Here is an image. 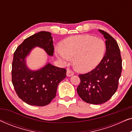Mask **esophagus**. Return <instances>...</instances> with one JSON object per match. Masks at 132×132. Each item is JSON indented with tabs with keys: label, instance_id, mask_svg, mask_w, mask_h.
<instances>
[{
	"label": "esophagus",
	"instance_id": "esophagus-1",
	"mask_svg": "<svg viewBox=\"0 0 132 132\" xmlns=\"http://www.w3.org/2000/svg\"><path fill=\"white\" fill-rule=\"evenodd\" d=\"M73 75L74 73L71 71V70H70V69H67V76L68 77L72 76Z\"/></svg>",
	"mask_w": 132,
	"mask_h": 132
}]
</instances>
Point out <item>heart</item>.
Masks as SVG:
<instances>
[{
    "instance_id": "1",
    "label": "heart",
    "mask_w": 132,
    "mask_h": 132,
    "mask_svg": "<svg viewBox=\"0 0 132 132\" xmlns=\"http://www.w3.org/2000/svg\"><path fill=\"white\" fill-rule=\"evenodd\" d=\"M106 44L102 39L90 35H76L68 38L61 47L55 49L56 56L64 62L73 58L74 65L82 72L89 71L103 56Z\"/></svg>"
}]
</instances>
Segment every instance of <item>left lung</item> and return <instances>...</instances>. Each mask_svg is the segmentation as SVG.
I'll return each mask as SVG.
<instances>
[{
	"label": "left lung",
	"mask_w": 132,
	"mask_h": 132,
	"mask_svg": "<svg viewBox=\"0 0 132 132\" xmlns=\"http://www.w3.org/2000/svg\"><path fill=\"white\" fill-rule=\"evenodd\" d=\"M98 31L106 39L105 55L93 70L79 75L80 84L77 88L79 97L93 104L104 103L111 98L118 88L122 71L120 50L117 41L106 32Z\"/></svg>",
	"instance_id": "8db88e82"
}]
</instances>
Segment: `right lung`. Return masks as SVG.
<instances>
[{"label":"right lung","mask_w":132,"mask_h":132,"mask_svg":"<svg viewBox=\"0 0 132 132\" xmlns=\"http://www.w3.org/2000/svg\"><path fill=\"white\" fill-rule=\"evenodd\" d=\"M36 47L53 55L52 34L41 31L25 39L14 53L12 64V82L17 94L27 104L32 106L47 105L55 98L59 83L66 77V70L47 62L37 70H30L26 57Z\"/></svg>","instance_id":"1"}]
</instances>
